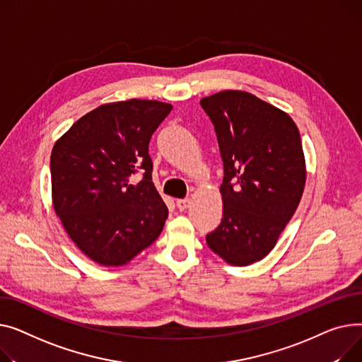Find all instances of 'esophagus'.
I'll return each mask as SVG.
<instances>
[{"instance_id": "1", "label": "esophagus", "mask_w": 362, "mask_h": 362, "mask_svg": "<svg viewBox=\"0 0 362 362\" xmlns=\"http://www.w3.org/2000/svg\"><path fill=\"white\" fill-rule=\"evenodd\" d=\"M189 203H191L189 199H178V200H177V207H178L180 210H185V209L189 206Z\"/></svg>"}]
</instances>
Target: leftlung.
Instances as JSON below:
<instances>
[{"instance_id":"8db88e82","label":"left lung","mask_w":362,"mask_h":362,"mask_svg":"<svg viewBox=\"0 0 362 362\" xmlns=\"http://www.w3.org/2000/svg\"><path fill=\"white\" fill-rule=\"evenodd\" d=\"M200 105L215 127L223 162V218L206 243L229 264L247 266L273 250L300 204L301 136L288 114L247 92L223 90Z\"/></svg>"}]
</instances>
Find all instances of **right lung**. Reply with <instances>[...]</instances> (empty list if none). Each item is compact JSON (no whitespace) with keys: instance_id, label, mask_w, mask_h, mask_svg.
Returning a JSON list of instances; mask_svg holds the SVG:
<instances>
[{"instance_id":"right-lung-1","label":"right lung","mask_w":362,"mask_h":362,"mask_svg":"<svg viewBox=\"0 0 362 362\" xmlns=\"http://www.w3.org/2000/svg\"><path fill=\"white\" fill-rule=\"evenodd\" d=\"M171 110L159 100L106 103L76 121L52 148L55 214L99 264H125L162 232L168 207L152 182L148 141Z\"/></svg>"}]
</instances>
